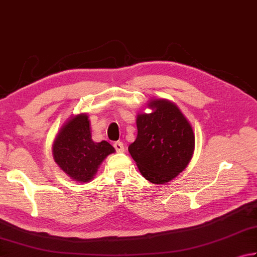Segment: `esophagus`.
Segmentation results:
<instances>
[{
  "label": "esophagus",
  "instance_id": "34e87169",
  "mask_svg": "<svg viewBox=\"0 0 257 257\" xmlns=\"http://www.w3.org/2000/svg\"><path fill=\"white\" fill-rule=\"evenodd\" d=\"M113 146L115 148V151L118 152V153H123L124 152V146H123V144L121 143V142H115L113 144Z\"/></svg>",
  "mask_w": 257,
  "mask_h": 257
}]
</instances>
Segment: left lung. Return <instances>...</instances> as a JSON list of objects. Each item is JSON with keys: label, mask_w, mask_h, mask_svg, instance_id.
Here are the masks:
<instances>
[{"label": "left lung", "mask_w": 257, "mask_h": 257, "mask_svg": "<svg viewBox=\"0 0 257 257\" xmlns=\"http://www.w3.org/2000/svg\"><path fill=\"white\" fill-rule=\"evenodd\" d=\"M146 106L152 112L137 114V138L128 151L145 179L154 184H165L190 163L194 152V133L174 102L152 99Z\"/></svg>", "instance_id": "obj_1"}]
</instances>
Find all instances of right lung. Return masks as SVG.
<instances>
[{
	"label": "right lung",
	"mask_w": 257,
	"mask_h": 257,
	"mask_svg": "<svg viewBox=\"0 0 257 257\" xmlns=\"http://www.w3.org/2000/svg\"><path fill=\"white\" fill-rule=\"evenodd\" d=\"M114 152L108 142L92 141L90 120L85 112L69 116L53 144L56 164L73 181L80 183L93 180L102 162Z\"/></svg>",
	"instance_id": "right-lung-1"
}]
</instances>
